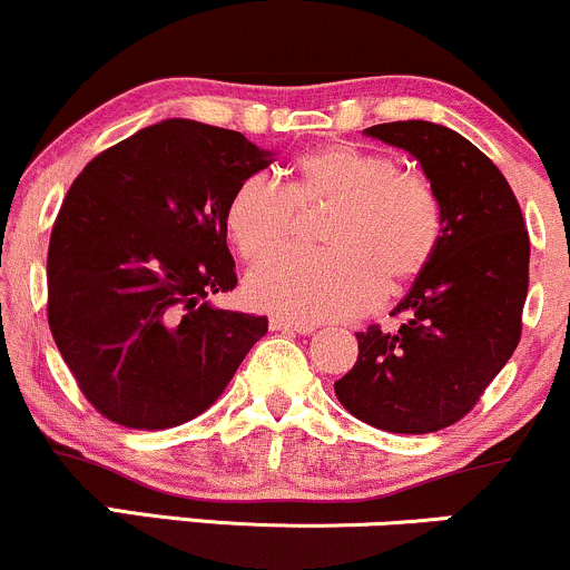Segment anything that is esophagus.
<instances>
[{
    "mask_svg": "<svg viewBox=\"0 0 570 570\" xmlns=\"http://www.w3.org/2000/svg\"><path fill=\"white\" fill-rule=\"evenodd\" d=\"M268 325H272V331H293V334H302V336H309L312 331H315V325L312 323H298V320H291L283 315H274L268 320Z\"/></svg>",
    "mask_w": 570,
    "mask_h": 570,
    "instance_id": "esophagus-1",
    "label": "esophagus"
}]
</instances>
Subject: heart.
I'll return each instance as SVG.
<instances>
[{"instance_id":"1","label":"heart","mask_w":570,"mask_h":570,"mask_svg":"<svg viewBox=\"0 0 570 570\" xmlns=\"http://www.w3.org/2000/svg\"><path fill=\"white\" fill-rule=\"evenodd\" d=\"M331 207L320 226L325 250H287L253 268L247 302L298 320L350 317L399 293L425 272L439 250L444 215L423 177L401 171L385 153L336 142L304 153L283 188L250 175L234 188L226 228L242 258L261 261L293 236L298 209Z\"/></svg>"}]
</instances>
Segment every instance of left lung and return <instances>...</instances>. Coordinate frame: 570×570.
I'll return each mask as SVG.
<instances>
[{
  "instance_id": "1",
  "label": "left lung",
  "mask_w": 570,
  "mask_h": 570,
  "mask_svg": "<svg viewBox=\"0 0 570 570\" xmlns=\"http://www.w3.org/2000/svg\"><path fill=\"white\" fill-rule=\"evenodd\" d=\"M423 166L444 232L428 268L393 315L395 331L357 336L353 371L336 399L390 433H433L474 409L520 344L530 239L522 209L495 164L446 126L395 120L366 129Z\"/></svg>"
}]
</instances>
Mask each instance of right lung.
Instances as JSON below:
<instances>
[{
    "label": "right lung",
    "mask_w": 570,
    "mask_h": 570,
    "mask_svg": "<svg viewBox=\"0 0 570 570\" xmlns=\"http://www.w3.org/2000/svg\"><path fill=\"white\" fill-rule=\"evenodd\" d=\"M272 153L245 134L169 118L80 171L48 247V323L94 409L161 431L217 401L266 317L217 309L236 285L226 207Z\"/></svg>",
    "instance_id": "add662e5"
}]
</instances>
